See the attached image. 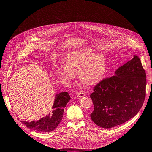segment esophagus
Instances as JSON below:
<instances>
[{"instance_id": "obj_1", "label": "esophagus", "mask_w": 152, "mask_h": 152, "mask_svg": "<svg viewBox=\"0 0 152 152\" xmlns=\"http://www.w3.org/2000/svg\"><path fill=\"white\" fill-rule=\"evenodd\" d=\"M77 96H78L79 97H83L85 96V93H84L83 92H82V91H79V92L77 93Z\"/></svg>"}]
</instances>
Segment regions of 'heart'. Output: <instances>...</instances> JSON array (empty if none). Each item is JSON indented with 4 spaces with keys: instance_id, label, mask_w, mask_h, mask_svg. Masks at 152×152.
<instances>
[{
    "instance_id": "heart-1",
    "label": "heart",
    "mask_w": 152,
    "mask_h": 152,
    "mask_svg": "<svg viewBox=\"0 0 152 152\" xmlns=\"http://www.w3.org/2000/svg\"><path fill=\"white\" fill-rule=\"evenodd\" d=\"M64 66L58 68L56 73L64 82H69L77 73L79 79L87 85H94L103 76L106 63L100 53H94L90 49L73 52L64 58Z\"/></svg>"
}]
</instances>
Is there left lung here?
Returning <instances> with one entry per match:
<instances>
[{"label":"left lung","mask_w":152,"mask_h":152,"mask_svg":"<svg viewBox=\"0 0 152 152\" xmlns=\"http://www.w3.org/2000/svg\"><path fill=\"white\" fill-rule=\"evenodd\" d=\"M146 74L138 56L119 67L114 76L99 82L91 94V120L102 128H112L139 112L145 97Z\"/></svg>","instance_id":"obj_1"}]
</instances>
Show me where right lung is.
I'll return each mask as SVG.
<instances>
[{"label":"right lung","mask_w":152,"mask_h":152,"mask_svg":"<svg viewBox=\"0 0 152 152\" xmlns=\"http://www.w3.org/2000/svg\"><path fill=\"white\" fill-rule=\"evenodd\" d=\"M70 97L67 92L57 94L50 113L39 120L33 121H21L27 127L40 132H51L57 127L63 117L64 107L69 102Z\"/></svg>","instance_id":"add662e5"}]
</instances>
